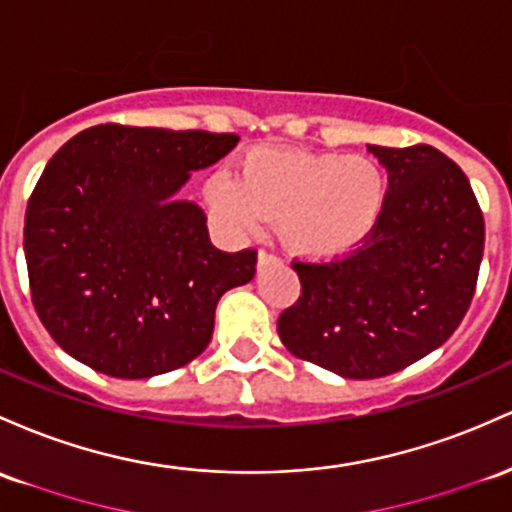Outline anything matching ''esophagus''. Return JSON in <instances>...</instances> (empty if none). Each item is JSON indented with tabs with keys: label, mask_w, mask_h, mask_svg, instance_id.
Returning <instances> with one entry per match:
<instances>
[{
	"label": "esophagus",
	"mask_w": 512,
	"mask_h": 512,
	"mask_svg": "<svg viewBox=\"0 0 512 512\" xmlns=\"http://www.w3.org/2000/svg\"><path fill=\"white\" fill-rule=\"evenodd\" d=\"M279 262V257L277 255H272V252H267V250H260V255H257V267H267V265H277Z\"/></svg>",
	"instance_id": "1"
}]
</instances>
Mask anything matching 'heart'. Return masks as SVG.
<instances>
[{
    "instance_id": "1",
    "label": "heart",
    "mask_w": 512,
    "mask_h": 512,
    "mask_svg": "<svg viewBox=\"0 0 512 512\" xmlns=\"http://www.w3.org/2000/svg\"><path fill=\"white\" fill-rule=\"evenodd\" d=\"M204 194L240 233H255L265 216H277L279 240L294 255L335 257L379 226L389 177L367 155L257 148L240 160L238 179L216 172Z\"/></svg>"
}]
</instances>
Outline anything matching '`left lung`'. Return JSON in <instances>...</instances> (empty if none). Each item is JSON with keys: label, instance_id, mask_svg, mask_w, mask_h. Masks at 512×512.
Listing matches in <instances>:
<instances>
[{"label": "left lung", "instance_id": "1", "mask_svg": "<svg viewBox=\"0 0 512 512\" xmlns=\"http://www.w3.org/2000/svg\"><path fill=\"white\" fill-rule=\"evenodd\" d=\"M389 172L379 226L350 255L299 262L301 296L277 320L286 350L345 379L401 372L449 340L474 299L484 213L432 145H367Z\"/></svg>", "mask_w": 512, "mask_h": 512}]
</instances>
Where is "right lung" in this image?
<instances>
[{"label": "right lung", "mask_w": 512, "mask_h": 512, "mask_svg": "<svg viewBox=\"0 0 512 512\" xmlns=\"http://www.w3.org/2000/svg\"><path fill=\"white\" fill-rule=\"evenodd\" d=\"M238 140L101 123L53 155L28 199L24 252L38 318L67 355L150 379L206 350L218 299L255 277L257 250L213 247L204 211L174 194Z\"/></svg>", "instance_id": "right-lung-1"}]
</instances>
